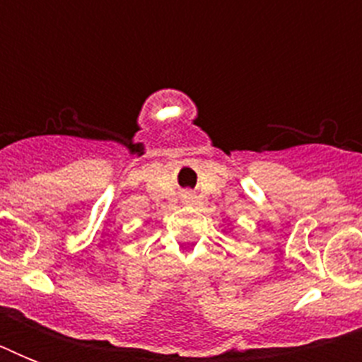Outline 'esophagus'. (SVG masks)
I'll return each instance as SVG.
<instances>
[{"instance_id":"esophagus-1","label":"esophagus","mask_w":362,"mask_h":362,"mask_svg":"<svg viewBox=\"0 0 362 362\" xmlns=\"http://www.w3.org/2000/svg\"><path fill=\"white\" fill-rule=\"evenodd\" d=\"M192 195H184V201H186V203H189V201H192Z\"/></svg>"}]
</instances>
